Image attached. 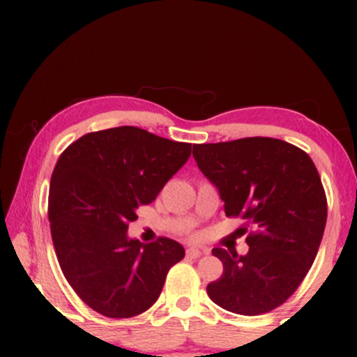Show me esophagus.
<instances>
[{
	"mask_svg": "<svg viewBox=\"0 0 357 357\" xmlns=\"http://www.w3.org/2000/svg\"><path fill=\"white\" fill-rule=\"evenodd\" d=\"M203 253L204 252H202V250H199V248H188L186 250V257L188 258H199V257L203 255Z\"/></svg>",
	"mask_w": 357,
	"mask_h": 357,
	"instance_id": "esophagus-1",
	"label": "esophagus"
}]
</instances>
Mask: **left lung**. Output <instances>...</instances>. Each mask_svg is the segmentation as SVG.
I'll return each instance as SVG.
<instances>
[{"instance_id":"obj_1","label":"left lung","mask_w":357,"mask_h":357,"mask_svg":"<svg viewBox=\"0 0 357 357\" xmlns=\"http://www.w3.org/2000/svg\"><path fill=\"white\" fill-rule=\"evenodd\" d=\"M192 155L218 188L227 216L253 227L245 257L213 248L223 275L208 284V296L240 315L277 309L312 267L326 228L327 198L317 167L305 151L273 137L195 144Z\"/></svg>"}]
</instances>
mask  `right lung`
Returning a JSON list of instances; mask_svg holds the SVG:
<instances>
[{
  "mask_svg": "<svg viewBox=\"0 0 357 357\" xmlns=\"http://www.w3.org/2000/svg\"><path fill=\"white\" fill-rule=\"evenodd\" d=\"M190 154L188 142L132 126L89 132L60 154L48 195L53 247L67 282L96 312L110 319L146 312L183 260L178 241L141 243L127 238V228Z\"/></svg>",
  "mask_w": 357,
  "mask_h": 357,
  "instance_id": "obj_1",
  "label": "right lung"
}]
</instances>
